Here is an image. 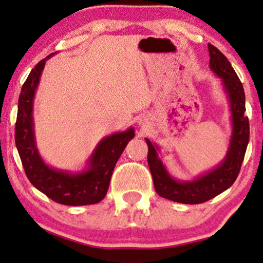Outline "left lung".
<instances>
[{"instance_id":"1","label":"left lung","mask_w":263,"mask_h":263,"mask_svg":"<svg viewBox=\"0 0 263 263\" xmlns=\"http://www.w3.org/2000/svg\"><path fill=\"white\" fill-rule=\"evenodd\" d=\"M210 66L223 81L225 91L230 99L232 116V138L227 158L219 167L205 174L192 182H179L170 177L162 162L158 160L155 146L145 139L149 146L147 164L153 175L154 186L157 194L169 200L182 204H201L217 197L232 186L237 179L244 155L249 142V119L246 112V96L242 82L235 72L228 58L209 44Z\"/></svg>"}]
</instances>
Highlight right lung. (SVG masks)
<instances>
[{"instance_id": "1", "label": "right lung", "mask_w": 263, "mask_h": 263, "mask_svg": "<svg viewBox=\"0 0 263 263\" xmlns=\"http://www.w3.org/2000/svg\"><path fill=\"white\" fill-rule=\"evenodd\" d=\"M53 54V53H52ZM50 54V56H52ZM40 61L22 84L15 123V144L28 180L36 190L62 205L81 206L101 201L108 191L109 181L120 155L128 140L135 137L133 128L107 137L91 156L90 167L77 175L58 172L44 163L35 147L33 132V98L46 59Z\"/></svg>"}]
</instances>
